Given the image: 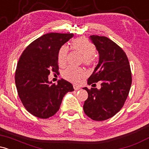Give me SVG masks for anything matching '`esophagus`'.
<instances>
[{
    "label": "esophagus",
    "mask_w": 149,
    "mask_h": 149,
    "mask_svg": "<svg viewBox=\"0 0 149 149\" xmlns=\"http://www.w3.org/2000/svg\"><path fill=\"white\" fill-rule=\"evenodd\" d=\"M73 88H74L75 90H80V87L78 86V85H73Z\"/></svg>",
    "instance_id": "34e87169"
}]
</instances>
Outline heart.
Here are the masks:
<instances>
[{"label": "heart", "instance_id": "obj_1", "mask_svg": "<svg viewBox=\"0 0 149 149\" xmlns=\"http://www.w3.org/2000/svg\"><path fill=\"white\" fill-rule=\"evenodd\" d=\"M70 48L76 51L83 56V63L87 66H91L95 64V53L96 47L94 44L88 39L78 38L72 40L70 45ZM69 48L66 46H62L59 49L57 54L58 64L64 67L67 62ZM86 73L83 69L79 68L69 67L63 72L62 76L66 80L73 83H78L80 80L85 78Z\"/></svg>", "mask_w": 149, "mask_h": 149}]
</instances>
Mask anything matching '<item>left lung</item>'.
I'll list each match as a JSON object with an SVG mask.
<instances>
[{
    "instance_id": "1",
    "label": "left lung",
    "mask_w": 149,
    "mask_h": 149,
    "mask_svg": "<svg viewBox=\"0 0 149 149\" xmlns=\"http://www.w3.org/2000/svg\"><path fill=\"white\" fill-rule=\"evenodd\" d=\"M100 54V61L88 80V85L100 81V90L84 88L88 93L83 110L89 118L96 121L105 120L120 111L129 95L132 73L128 58L118 45L109 38L90 36Z\"/></svg>"
}]
</instances>
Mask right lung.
<instances>
[{
    "instance_id": "obj_1",
    "label": "right lung",
    "mask_w": 149,
    "mask_h": 149,
    "mask_svg": "<svg viewBox=\"0 0 149 149\" xmlns=\"http://www.w3.org/2000/svg\"><path fill=\"white\" fill-rule=\"evenodd\" d=\"M73 36V33H46L31 42L19 59L15 76L17 90L24 107L36 117L54 116L65 94L74 90L64 79L57 84L48 81L49 73H59V49Z\"/></svg>"
}]
</instances>
